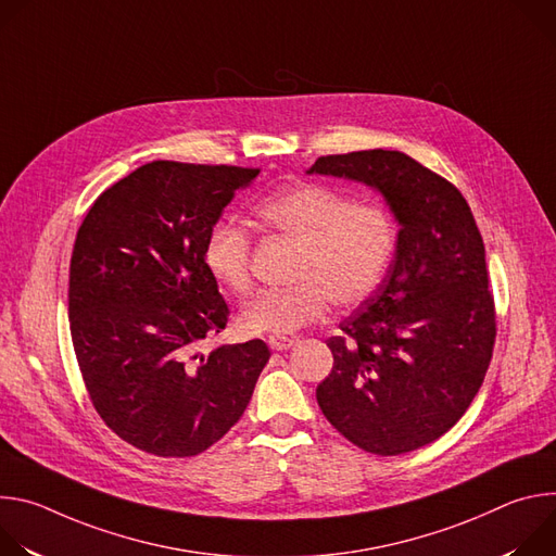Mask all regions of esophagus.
<instances>
[{"instance_id":"obj_1","label":"esophagus","mask_w":556,"mask_h":556,"mask_svg":"<svg viewBox=\"0 0 556 556\" xmlns=\"http://www.w3.org/2000/svg\"><path fill=\"white\" fill-rule=\"evenodd\" d=\"M296 341L294 339H288V337H268V345H270V350H275V352H286V350H290L292 345H294Z\"/></svg>"}]
</instances>
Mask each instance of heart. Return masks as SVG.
<instances>
[{
    "mask_svg": "<svg viewBox=\"0 0 556 556\" xmlns=\"http://www.w3.org/2000/svg\"><path fill=\"white\" fill-rule=\"evenodd\" d=\"M253 213L262 226L301 244V255L296 286L268 288L247 301L244 332L286 337L319 321L332 301L354 307L378 290L395 249V224L380 202H352L326 185H294L264 198ZM202 260L219 286L249 290L251 235L242 224L215 222Z\"/></svg>",
    "mask_w": 556,
    "mask_h": 556,
    "instance_id": "1",
    "label": "heart"
}]
</instances>
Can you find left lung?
I'll return each mask as SVG.
<instances>
[{"mask_svg": "<svg viewBox=\"0 0 556 556\" xmlns=\"http://www.w3.org/2000/svg\"><path fill=\"white\" fill-rule=\"evenodd\" d=\"M307 174L371 187L401 226L387 277L328 339L334 365L316 403L367 453L420 448L464 416L493 356L480 228L462 193L403 151L321 155Z\"/></svg>", "mask_w": 556, "mask_h": 556, "instance_id": "obj_1", "label": "left lung"}]
</instances>
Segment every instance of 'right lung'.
Masks as SVG:
<instances>
[{
  "mask_svg": "<svg viewBox=\"0 0 556 556\" xmlns=\"http://www.w3.org/2000/svg\"><path fill=\"white\" fill-rule=\"evenodd\" d=\"M260 169L153 161L103 191L70 262L72 345L90 401L131 446L191 457L242 418L270 358L260 339L195 348L228 305L202 249L235 191Z\"/></svg>",
  "mask_w": 556,
  "mask_h": 556,
  "instance_id": "1",
  "label": "right lung"
}]
</instances>
